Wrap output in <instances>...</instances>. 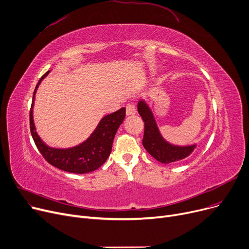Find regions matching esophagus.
Listing matches in <instances>:
<instances>
[{
    "mask_svg": "<svg viewBox=\"0 0 249 249\" xmlns=\"http://www.w3.org/2000/svg\"><path fill=\"white\" fill-rule=\"evenodd\" d=\"M136 112H137V111H136V107H135L134 104L129 103V104L126 105V114H127L128 116H130V115H135Z\"/></svg>",
    "mask_w": 249,
    "mask_h": 249,
    "instance_id": "1",
    "label": "esophagus"
}]
</instances>
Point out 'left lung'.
<instances>
[{"instance_id":"obj_1","label":"left lung","mask_w":249,"mask_h":249,"mask_svg":"<svg viewBox=\"0 0 249 249\" xmlns=\"http://www.w3.org/2000/svg\"><path fill=\"white\" fill-rule=\"evenodd\" d=\"M138 113L144 122V134L142 144L146 151L161 163H171L184 160L194 151L196 145L177 146L169 144L160 135L154 116L145 102L139 101Z\"/></svg>"}]
</instances>
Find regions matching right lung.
I'll return each mask as SVG.
<instances>
[{
  "instance_id": "obj_1",
  "label": "right lung",
  "mask_w": 249,
  "mask_h": 249,
  "mask_svg": "<svg viewBox=\"0 0 249 249\" xmlns=\"http://www.w3.org/2000/svg\"><path fill=\"white\" fill-rule=\"evenodd\" d=\"M45 72L39 80L33 93L30 109V131L35 144L44 160L61 171L72 174H87L96 171L107 160L112 150L113 140L118 128L125 119L126 110L121 108L105 116L95 131L82 144L68 149H57L47 146L35 131L33 121V103L38 86L48 74Z\"/></svg>"
}]
</instances>
